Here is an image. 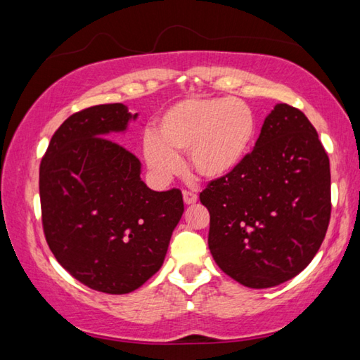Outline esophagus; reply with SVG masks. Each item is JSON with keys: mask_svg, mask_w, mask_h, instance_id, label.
Returning <instances> with one entry per match:
<instances>
[{"mask_svg": "<svg viewBox=\"0 0 360 360\" xmlns=\"http://www.w3.org/2000/svg\"><path fill=\"white\" fill-rule=\"evenodd\" d=\"M182 197H184V203H186V205H193V203H197V200H198L197 193H193V192H191V191H184V192H182Z\"/></svg>", "mask_w": 360, "mask_h": 360, "instance_id": "34e87169", "label": "esophagus"}]
</instances>
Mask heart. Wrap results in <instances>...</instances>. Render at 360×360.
Returning <instances> with one entry per match:
<instances>
[{
  "label": "heart",
  "instance_id": "b5f03b06",
  "mask_svg": "<svg viewBox=\"0 0 360 360\" xmlns=\"http://www.w3.org/2000/svg\"><path fill=\"white\" fill-rule=\"evenodd\" d=\"M254 133L252 109L245 101L193 96L158 115L154 135L144 138V160L157 179L165 181L181 167L179 152H187L198 178L224 179L246 158Z\"/></svg>",
  "mask_w": 360,
  "mask_h": 360
}]
</instances>
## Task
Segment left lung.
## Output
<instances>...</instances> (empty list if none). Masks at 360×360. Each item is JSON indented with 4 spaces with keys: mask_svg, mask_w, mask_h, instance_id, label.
Wrapping results in <instances>:
<instances>
[{
    "mask_svg": "<svg viewBox=\"0 0 360 360\" xmlns=\"http://www.w3.org/2000/svg\"><path fill=\"white\" fill-rule=\"evenodd\" d=\"M210 211L208 246L235 281L266 289L308 266L330 221V163L300 109L279 103L252 152L200 193Z\"/></svg>",
    "mask_w": 360,
    "mask_h": 360,
    "instance_id": "1",
    "label": "left lung"
}]
</instances>
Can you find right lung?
<instances>
[{"label":"right lung","mask_w":360,"mask_h":360,"mask_svg":"<svg viewBox=\"0 0 360 360\" xmlns=\"http://www.w3.org/2000/svg\"><path fill=\"white\" fill-rule=\"evenodd\" d=\"M138 114L122 103L70 115L39 167L42 227L60 265L87 288L129 294L160 270L184 212L179 188L155 192L112 133Z\"/></svg>","instance_id":"1"}]
</instances>
